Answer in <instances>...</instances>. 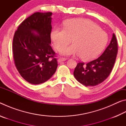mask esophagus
Segmentation results:
<instances>
[{"mask_svg": "<svg viewBox=\"0 0 126 126\" xmlns=\"http://www.w3.org/2000/svg\"><path fill=\"white\" fill-rule=\"evenodd\" d=\"M66 58H63V57H61V58H58V62H63V61H66Z\"/></svg>", "mask_w": 126, "mask_h": 126, "instance_id": "34e87169", "label": "esophagus"}]
</instances>
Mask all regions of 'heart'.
<instances>
[{"mask_svg":"<svg viewBox=\"0 0 126 126\" xmlns=\"http://www.w3.org/2000/svg\"><path fill=\"white\" fill-rule=\"evenodd\" d=\"M53 45L64 55H80L84 60L92 59L98 55L108 42V35L94 23L88 19L75 18L65 21L64 28H54L51 32Z\"/></svg>","mask_w":126,"mask_h":126,"instance_id":"heart-1","label":"heart"}]
</instances>
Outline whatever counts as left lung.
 <instances>
[{
  "mask_svg": "<svg viewBox=\"0 0 126 126\" xmlns=\"http://www.w3.org/2000/svg\"><path fill=\"white\" fill-rule=\"evenodd\" d=\"M118 53V44L114 34L111 41L101 56L86 64L79 62L74 69V77L86 87L101 83L108 77L113 67Z\"/></svg>",
  "mask_w": 126,
  "mask_h": 126,
  "instance_id": "1",
  "label": "left lung"
}]
</instances>
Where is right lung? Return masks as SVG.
<instances>
[{
    "instance_id": "add662e5",
    "label": "right lung",
    "mask_w": 126,
    "mask_h": 126,
    "mask_svg": "<svg viewBox=\"0 0 126 126\" xmlns=\"http://www.w3.org/2000/svg\"><path fill=\"white\" fill-rule=\"evenodd\" d=\"M52 14L35 13L22 22L14 33L12 49L15 65L29 83L45 82L58 66L55 53L50 45Z\"/></svg>"
}]
</instances>
